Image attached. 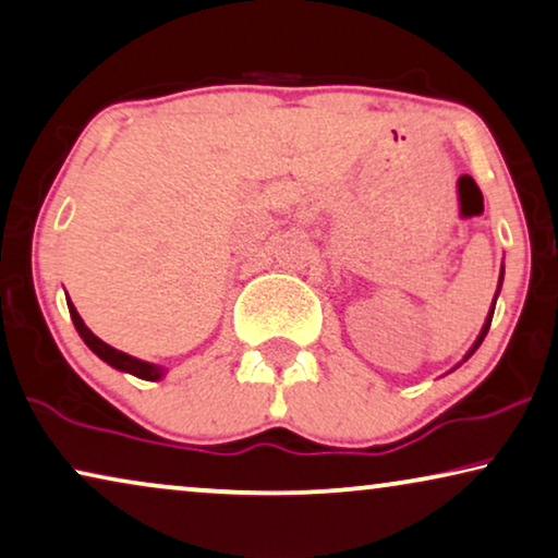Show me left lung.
<instances>
[{"mask_svg":"<svg viewBox=\"0 0 558 558\" xmlns=\"http://www.w3.org/2000/svg\"><path fill=\"white\" fill-rule=\"evenodd\" d=\"M500 282H504V272H500ZM500 282H498V290H500ZM493 308H496V301H493ZM493 308H490V313H488V318H485V324H483V331H481V336H477V339H475V343H473V349H470V351H468V354H465V359H462V361H468L470 356H473V354H475V351H477V347H481V343H483V339H485V333H488V328H490V320H493Z\"/></svg>","mask_w":558,"mask_h":558,"instance_id":"1","label":"left lung"}]
</instances>
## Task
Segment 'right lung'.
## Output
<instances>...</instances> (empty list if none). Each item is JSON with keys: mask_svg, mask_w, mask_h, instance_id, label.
<instances>
[{"mask_svg": "<svg viewBox=\"0 0 558 558\" xmlns=\"http://www.w3.org/2000/svg\"><path fill=\"white\" fill-rule=\"evenodd\" d=\"M68 308H70V318H73V324H75V331L81 333V339L85 341V347H88L96 356L104 359L108 366L119 368V372H129V374L138 376V379H146V381L161 379V376H163V368H161V366L148 364V361H141V359H133V356H129V354H123V351H119V349L108 347L106 341H100L98 336L93 333L90 328L83 324L81 313L75 311L73 303H68Z\"/></svg>", "mask_w": 558, "mask_h": 558, "instance_id": "add662e5", "label": "right lung"}]
</instances>
